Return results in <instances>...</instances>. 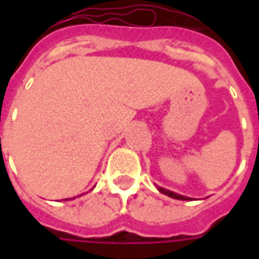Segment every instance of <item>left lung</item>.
Here are the masks:
<instances>
[{
  "label": "left lung",
  "instance_id": "left-lung-1",
  "mask_svg": "<svg viewBox=\"0 0 259 259\" xmlns=\"http://www.w3.org/2000/svg\"><path fill=\"white\" fill-rule=\"evenodd\" d=\"M157 189H158V191H161L162 194L168 195V197H170V198H175V200H182V201L191 200L190 197H186V195L178 194V193H174V191L166 190V189H163V187H159V186H157Z\"/></svg>",
  "mask_w": 259,
  "mask_h": 259
}]
</instances>
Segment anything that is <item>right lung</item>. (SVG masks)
<instances>
[{"label": "right lung", "mask_w": 259, "mask_h": 259, "mask_svg": "<svg viewBox=\"0 0 259 259\" xmlns=\"http://www.w3.org/2000/svg\"><path fill=\"white\" fill-rule=\"evenodd\" d=\"M77 197H80V195H77Z\"/></svg>", "instance_id": "1"}]
</instances>
